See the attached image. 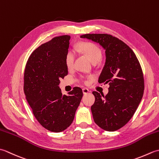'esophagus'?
Segmentation results:
<instances>
[{"label":"esophagus","instance_id":"obj_1","mask_svg":"<svg viewBox=\"0 0 159 159\" xmlns=\"http://www.w3.org/2000/svg\"><path fill=\"white\" fill-rule=\"evenodd\" d=\"M89 92V91L88 89H87V88H83V94H87Z\"/></svg>","mask_w":159,"mask_h":159}]
</instances>
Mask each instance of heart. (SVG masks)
<instances>
[{"label":"heart","mask_w":159,"mask_h":159,"mask_svg":"<svg viewBox=\"0 0 159 159\" xmlns=\"http://www.w3.org/2000/svg\"><path fill=\"white\" fill-rule=\"evenodd\" d=\"M79 48L83 53L88 57L91 61L96 64L98 63L102 56V50L96 44L92 42H80ZM76 55L73 50H69L67 52L65 58V63L67 68H72L74 66Z\"/></svg>","instance_id":"obj_1"}]
</instances>
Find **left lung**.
<instances>
[{"instance_id":"1","label":"left lung","mask_w":159,"mask_h":159,"mask_svg":"<svg viewBox=\"0 0 159 159\" xmlns=\"http://www.w3.org/2000/svg\"><path fill=\"white\" fill-rule=\"evenodd\" d=\"M81 38L99 43L105 50L106 62L99 83H109L104 96L93 92L95 102L91 107L95 123L107 131H116L133 116L143 97L144 79L139 60L129 46L109 34H85Z\"/></svg>"}]
</instances>
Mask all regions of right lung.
<instances>
[{
    "mask_svg": "<svg viewBox=\"0 0 159 159\" xmlns=\"http://www.w3.org/2000/svg\"><path fill=\"white\" fill-rule=\"evenodd\" d=\"M70 38L55 37L39 46L29 56L24 73V92L33 115L43 128L55 133L70 126L83 97L80 87L66 96L59 87L68 73L65 58Z\"/></svg>",
    "mask_w": 159,
    "mask_h": 159,
    "instance_id": "right-lung-1",
    "label": "right lung"
}]
</instances>
